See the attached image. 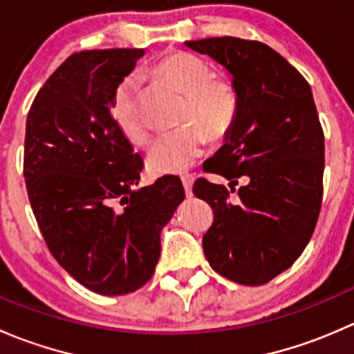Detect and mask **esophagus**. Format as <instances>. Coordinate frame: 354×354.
Masks as SVG:
<instances>
[{
    "instance_id": "esophagus-1",
    "label": "esophagus",
    "mask_w": 354,
    "mask_h": 354,
    "mask_svg": "<svg viewBox=\"0 0 354 354\" xmlns=\"http://www.w3.org/2000/svg\"><path fill=\"white\" fill-rule=\"evenodd\" d=\"M194 180L195 178L192 176V174H183L181 176V181H183V188H185V194H187V197H192V187H194Z\"/></svg>"
}]
</instances>
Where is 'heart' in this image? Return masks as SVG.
Here are the masks:
<instances>
[{"label":"heart","instance_id":"1","mask_svg":"<svg viewBox=\"0 0 354 354\" xmlns=\"http://www.w3.org/2000/svg\"><path fill=\"white\" fill-rule=\"evenodd\" d=\"M154 75L183 95L178 124H183L154 142L147 166L156 174L187 171L205 149L207 137L221 140L234 127L240 97L234 85L214 78L212 70L195 56L173 53L154 66ZM140 84L135 77L124 78L114 95L113 113L124 137L133 144H145L147 124L140 114Z\"/></svg>","mask_w":354,"mask_h":354}]
</instances>
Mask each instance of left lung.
Instances as JSON below:
<instances>
[{"instance_id": "1", "label": "left lung", "mask_w": 354, "mask_h": 354, "mask_svg": "<svg viewBox=\"0 0 354 354\" xmlns=\"http://www.w3.org/2000/svg\"><path fill=\"white\" fill-rule=\"evenodd\" d=\"M185 46L226 68L240 97L236 121L207 171L245 187L195 181L214 210L203 253L221 276L260 286L308 245L322 205L324 131L312 88L279 53L259 41L210 37Z\"/></svg>"}]
</instances>
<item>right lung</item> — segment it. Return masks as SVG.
I'll list each match as a JSON object with an SVG mask.
<instances>
[{"label":"right lung","instance_id":"obj_1","mask_svg":"<svg viewBox=\"0 0 354 354\" xmlns=\"http://www.w3.org/2000/svg\"><path fill=\"white\" fill-rule=\"evenodd\" d=\"M144 55H71L37 92L25 127V185L46 245L75 281L104 296L151 279L160 231L185 198L176 176L138 188L144 160L111 113L118 87Z\"/></svg>","mask_w":354,"mask_h":354}]
</instances>
